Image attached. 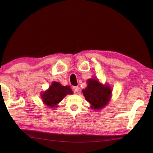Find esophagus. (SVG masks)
<instances>
[{
	"label": "esophagus",
	"instance_id": "34e87169",
	"mask_svg": "<svg viewBox=\"0 0 153 153\" xmlns=\"http://www.w3.org/2000/svg\"><path fill=\"white\" fill-rule=\"evenodd\" d=\"M73 91L75 93H77L79 91V87H73Z\"/></svg>",
	"mask_w": 153,
	"mask_h": 153
}]
</instances>
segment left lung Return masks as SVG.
I'll return each instance as SVG.
<instances>
[{"label": "left lung", "instance_id": "obj_1", "mask_svg": "<svg viewBox=\"0 0 153 153\" xmlns=\"http://www.w3.org/2000/svg\"><path fill=\"white\" fill-rule=\"evenodd\" d=\"M87 86L82 90L83 96L91 105V108L100 110L108 105L112 97V89L108 84H102L98 79H87Z\"/></svg>", "mask_w": 153, "mask_h": 153}]
</instances>
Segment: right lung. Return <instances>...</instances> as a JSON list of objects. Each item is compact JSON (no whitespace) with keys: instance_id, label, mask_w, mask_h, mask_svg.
<instances>
[{"instance_id":"obj_1","label":"right lung","mask_w":153,"mask_h":153,"mask_svg":"<svg viewBox=\"0 0 153 153\" xmlns=\"http://www.w3.org/2000/svg\"><path fill=\"white\" fill-rule=\"evenodd\" d=\"M72 94L73 91L69 85L63 86L59 82H53L48 89L41 93V98L45 105L55 108L67 95Z\"/></svg>"}]
</instances>
